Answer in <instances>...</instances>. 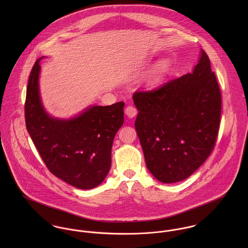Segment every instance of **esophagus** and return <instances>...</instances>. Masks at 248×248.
<instances>
[{"mask_svg": "<svg viewBox=\"0 0 248 248\" xmlns=\"http://www.w3.org/2000/svg\"><path fill=\"white\" fill-rule=\"evenodd\" d=\"M125 113H126L130 118H132V117H135V116L137 115L138 109H137L136 107L129 105V106L126 107V108H125Z\"/></svg>", "mask_w": 248, "mask_h": 248, "instance_id": "34e87169", "label": "esophagus"}]
</instances>
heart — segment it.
I'll list each match as a JSON object with an SVG mask.
<instances>
[{"label":"heart","instance_id":"b5f03b06","mask_svg":"<svg viewBox=\"0 0 248 248\" xmlns=\"http://www.w3.org/2000/svg\"><path fill=\"white\" fill-rule=\"evenodd\" d=\"M169 69V63L168 61L164 60L158 63L155 68L151 71L148 76V84L149 85H155L157 84L166 74Z\"/></svg>","mask_w":248,"mask_h":248}]
</instances>
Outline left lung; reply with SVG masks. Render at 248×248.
I'll return each instance as SVG.
<instances>
[{"label": "left lung", "instance_id": "left-lung-1", "mask_svg": "<svg viewBox=\"0 0 248 248\" xmlns=\"http://www.w3.org/2000/svg\"><path fill=\"white\" fill-rule=\"evenodd\" d=\"M133 99L148 170L164 183L190 177L212 153L220 123V90L206 52L192 73L136 92Z\"/></svg>", "mask_w": 248, "mask_h": 248}]
</instances>
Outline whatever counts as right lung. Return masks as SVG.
<instances>
[{
	"label": "right lung",
	"mask_w": 248,
	"mask_h": 248,
	"mask_svg": "<svg viewBox=\"0 0 248 248\" xmlns=\"http://www.w3.org/2000/svg\"><path fill=\"white\" fill-rule=\"evenodd\" d=\"M40 60L32 67L27 88V130L50 173L76 188H94L109 171L112 141L123 125L125 104L90 107L69 120L52 118L40 99Z\"/></svg>",
	"instance_id": "right-lung-1"
}]
</instances>
